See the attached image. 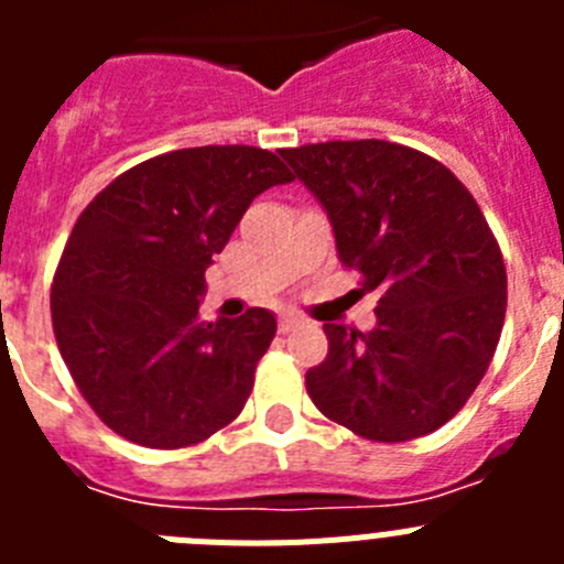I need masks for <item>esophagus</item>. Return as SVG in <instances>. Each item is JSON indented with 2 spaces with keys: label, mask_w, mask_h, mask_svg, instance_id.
<instances>
[{
  "label": "esophagus",
  "mask_w": 564,
  "mask_h": 564,
  "mask_svg": "<svg viewBox=\"0 0 564 564\" xmlns=\"http://www.w3.org/2000/svg\"><path fill=\"white\" fill-rule=\"evenodd\" d=\"M299 325H302V318L299 316H282L279 318V333H291V330H296Z\"/></svg>",
  "instance_id": "esophagus-1"
}]
</instances>
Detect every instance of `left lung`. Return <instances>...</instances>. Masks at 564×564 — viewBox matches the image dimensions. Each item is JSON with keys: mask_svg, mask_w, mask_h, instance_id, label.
<instances>
[{"mask_svg": "<svg viewBox=\"0 0 564 564\" xmlns=\"http://www.w3.org/2000/svg\"><path fill=\"white\" fill-rule=\"evenodd\" d=\"M279 154L325 206L341 265L381 293L370 333L325 325L330 350L307 370V395L367 441L441 430L486 376L506 318V265L480 206L441 161L401 143Z\"/></svg>", "mask_w": 564, "mask_h": 564, "instance_id": "left-lung-1", "label": "left lung"}]
</instances>
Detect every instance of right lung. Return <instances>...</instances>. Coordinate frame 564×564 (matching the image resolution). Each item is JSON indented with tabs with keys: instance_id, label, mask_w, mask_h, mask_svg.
<instances>
[{
	"instance_id": "right-lung-1",
	"label": "right lung",
	"mask_w": 564,
	"mask_h": 564,
	"mask_svg": "<svg viewBox=\"0 0 564 564\" xmlns=\"http://www.w3.org/2000/svg\"><path fill=\"white\" fill-rule=\"evenodd\" d=\"M291 181L268 149H177L118 174L84 208L50 313L69 376L109 430L186 449L242 412L276 318L251 307L203 322L206 268L253 197Z\"/></svg>"
}]
</instances>
